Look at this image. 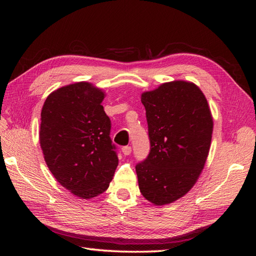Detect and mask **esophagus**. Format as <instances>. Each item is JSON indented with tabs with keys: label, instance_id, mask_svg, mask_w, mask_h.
<instances>
[{
	"label": "esophagus",
	"instance_id": "obj_1",
	"mask_svg": "<svg viewBox=\"0 0 256 256\" xmlns=\"http://www.w3.org/2000/svg\"><path fill=\"white\" fill-rule=\"evenodd\" d=\"M122 152H123V154L125 156H128V155L131 154L132 148H131V146H124V148H122Z\"/></svg>",
	"mask_w": 256,
	"mask_h": 256
}]
</instances>
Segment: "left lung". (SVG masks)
Segmentation results:
<instances>
[{
  "mask_svg": "<svg viewBox=\"0 0 256 256\" xmlns=\"http://www.w3.org/2000/svg\"><path fill=\"white\" fill-rule=\"evenodd\" d=\"M150 150L135 166L140 192L156 206L172 204L197 182L209 154L214 120L197 86L177 80L140 98Z\"/></svg>",
  "mask_w": 256,
  "mask_h": 256,
  "instance_id": "left-lung-1",
  "label": "left lung"
}]
</instances>
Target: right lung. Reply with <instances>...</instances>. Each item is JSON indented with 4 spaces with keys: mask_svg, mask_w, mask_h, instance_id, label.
I'll list each match as a JSON object with an SVG mask.
<instances>
[{
    "mask_svg": "<svg viewBox=\"0 0 256 256\" xmlns=\"http://www.w3.org/2000/svg\"><path fill=\"white\" fill-rule=\"evenodd\" d=\"M104 96L84 81L68 84L47 96L40 113L46 164L62 187L82 199L104 192L118 164L101 104Z\"/></svg>",
    "mask_w": 256,
    "mask_h": 256,
    "instance_id": "obj_1",
    "label": "right lung"
}]
</instances>
